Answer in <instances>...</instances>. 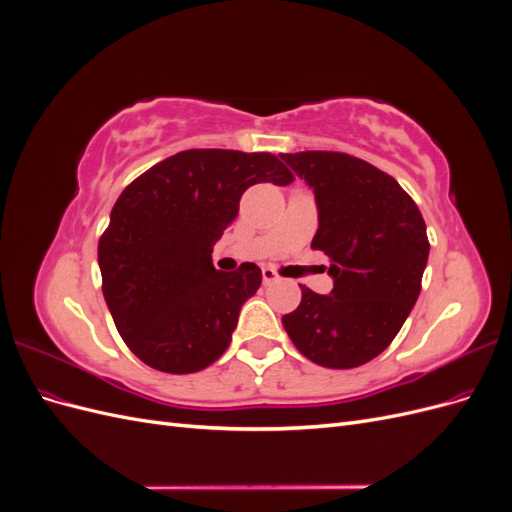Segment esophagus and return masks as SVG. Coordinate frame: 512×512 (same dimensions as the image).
I'll return each mask as SVG.
<instances>
[{
  "instance_id": "obj_1",
  "label": "esophagus",
  "mask_w": 512,
  "mask_h": 512,
  "mask_svg": "<svg viewBox=\"0 0 512 512\" xmlns=\"http://www.w3.org/2000/svg\"><path fill=\"white\" fill-rule=\"evenodd\" d=\"M277 280H280V275H277L271 267L262 269V282H265V286H271V284H275Z\"/></svg>"
}]
</instances>
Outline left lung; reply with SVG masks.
<instances>
[{"label": "left lung", "instance_id": "left-lung-1", "mask_svg": "<svg viewBox=\"0 0 512 512\" xmlns=\"http://www.w3.org/2000/svg\"><path fill=\"white\" fill-rule=\"evenodd\" d=\"M314 190L312 247L331 258L333 290L301 286V303L282 318L292 344L331 369L359 367L389 348L421 292L427 226L401 185L365 160L337 151L282 153Z\"/></svg>", "mask_w": 512, "mask_h": 512}]
</instances>
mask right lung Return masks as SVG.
Masks as SVG:
<instances>
[{
    "label": "right lung",
    "mask_w": 512,
    "mask_h": 512,
    "mask_svg": "<svg viewBox=\"0 0 512 512\" xmlns=\"http://www.w3.org/2000/svg\"><path fill=\"white\" fill-rule=\"evenodd\" d=\"M290 181L271 153L188 149L121 192L98 265L108 312L138 359L166 374H194L220 359L262 273L254 262L218 271L213 245L250 185Z\"/></svg>",
    "instance_id": "1"
}]
</instances>
